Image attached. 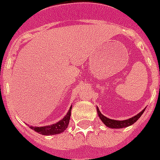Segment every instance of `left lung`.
Here are the masks:
<instances>
[{"mask_svg":"<svg viewBox=\"0 0 160 160\" xmlns=\"http://www.w3.org/2000/svg\"><path fill=\"white\" fill-rule=\"evenodd\" d=\"M145 111V109H143L139 112L138 115L134 116L133 118H129V119H127V120H122V121H118V120H113V119H110L108 118H106L104 115H102L101 112L98 109L97 107V112H98V116L99 118H101V120L103 122V123L106 125L107 127L110 128H126V127H129L132 125L134 122H136L138 118L142 116V114L143 113V112Z\"/></svg>","mask_w":160,"mask_h":160,"instance_id":"left-lung-1","label":"left lung"}]
</instances>
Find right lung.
I'll use <instances>...</instances> for the list:
<instances>
[{
    "label": "right lung",
    "mask_w": 160,
    "mask_h": 160,
    "mask_svg": "<svg viewBox=\"0 0 160 160\" xmlns=\"http://www.w3.org/2000/svg\"><path fill=\"white\" fill-rule=\"evenodd\" d=\"M71 108L72 107H70L65 117L62 120L58 121L57 123L44 127L30 126V128L34 130L37 132H38V133L42 134V135H47V136L61 133V132H63L68 128V125H69V118H70V115H71Z\"/></svg>",
    "instance_id": "obj_1"
}]
</instances>
